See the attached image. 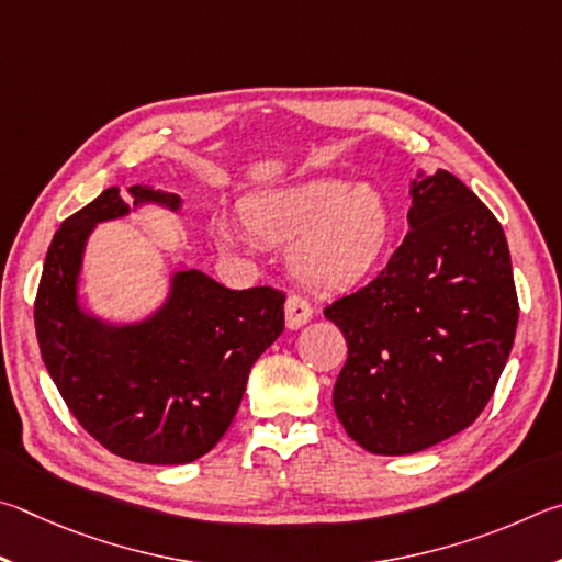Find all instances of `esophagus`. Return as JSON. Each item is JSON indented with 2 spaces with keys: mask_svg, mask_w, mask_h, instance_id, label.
<instances>
[{
  "mask_svg": "<svg viewBox=\"0 0 562 562\" xmlns=\"http://www.w3.org/2000/svg\"><path fill=\"white\" fill-rule=\"evenodd\" d=\"M283 311H286V328L289 330H299L313 318V306L301 296H289Z\"/></svg>",
  "mask_w": 562,
  "mask_h": 562,
  "instance_id": "esophagus-1",
  "label": "esophagus"
}]
</instances>
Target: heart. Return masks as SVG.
I'll return each instance as SVG.
<instances>
[{
  "label": "heart",
  "mask_w": 562,
  "mask_h": 562,
  "mask_svg": "<svg viewBox=\"0 0 562 562\" xmlns=\"http://www.w3.org/2000/svg\"><path fill=\"white\" fill-rule=\"evenodd\" d=\"M244 229L259 241L286 247L289 271L318 291L350 289L378 269L395 234L387 196L368 182L318 175L246 196ZM220 239L241 246L234 224H220Z\"/></svg>",
  "instance_id": "1"
}]
</instances>
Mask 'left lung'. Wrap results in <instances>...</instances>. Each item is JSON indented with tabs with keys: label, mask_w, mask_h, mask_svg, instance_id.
Masks as SVG:
<instances>
[{
	"label": "left lung",
	"mask_w": 562,
	"mask_h": 562,
	"mask_svg": "<svg viewBox=\"0 0 562 562\" xmlns=\"http://www.w3.org/2000/svg\"><path fill=\"white\" fill-rule=\"evenodd\" d=\"M407 236L368 286L326 308L348 342L333 407L382 457L415 454L474 425L516 338L506 234L447 170L409 182Z\"/></svg>",
	"instance_id": "8db88e82"
}]
</instances>
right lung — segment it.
Listing matches in <instances>:
<instances>
[{
    "mask_svg": "<svg viewBox=\"0 0 562 562\" xmlns=\"http://www.w3.org/2000/svg\"><path fill=\"white\" fill-rule=\"evenodd\" d=\"M133 206L111 187L58 226L34 303L44 366L88 435L137 464L177 467L204 457L229 429L246 380L283 330L271 286L232 291L177 269L162 306L135 323H105L78 301L83 251L95 224L145 204L182 210L172 192L133 184Z\"/></svg>",
    "mask_w": 562,
    "mask_h": 562,
    "instance_id": "obj_1",
    "label": "right lung"
}]
</instances>
